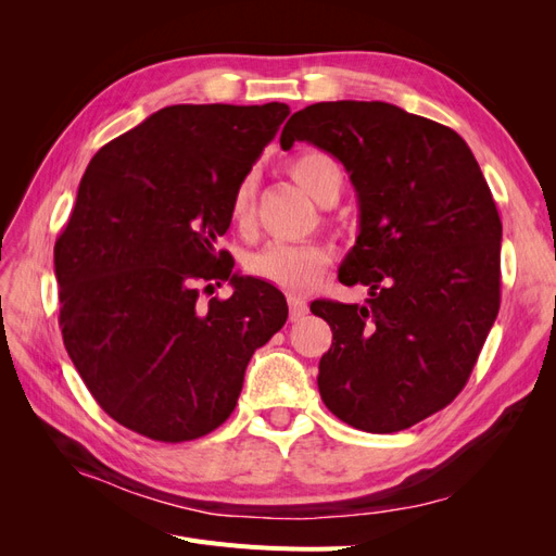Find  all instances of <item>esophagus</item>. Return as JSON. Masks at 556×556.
Returning <instances> with one entry per match:
<instances>
[{
  "label": "esophagus",
  "instance_id": "obj_1",
  "mask_svg": "<svg viewBox=\"0 0 556 556\" xmlns=\"http://www.w3.org/2000/svg\"><path fill=\"white\" fill-rule=\"evenodd\" d=\"M288 304H290V319H292V323H299V319L308 313V304L296 294L288 296Z\"/></svg>",
  "mask_w": 556,
  "mask_h": 556
}]
</instances>
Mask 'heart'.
I'll return each instance as SVG.
<instances>
[{
  "instance_id": "b5f03b06",
  "label": "heart",
  "mask_w": 556,
  "mask_h": 556,
  "mask_svg": "<svg viewBox=\"0 0 556 556\" xmlns=\"http://www.w3.org/2000/svg\"><path fill=\"white\" fill-rule=\"evenodd\" d=\"M288 169L292 178L301 185L308 197L317 204H325L329 199H339L343 188V172L339 162L323 150H306L299 153ZM252 199H255V180L245 176L229 199V220L237 229H245L252 217ZM331 255L325 245L319 243H282L274 241L262 250L252 252L245 266L248 274L264 282H271L280 290L299 292L306 290L308 285L325 271Z\"/></svg>"
}]
</instances>
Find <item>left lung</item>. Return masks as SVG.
Listing matches in <instances>:
<instances>
[{
  "label": "left lung",
  "instance_id": "obj_1",
  "mask_svg": "<svg viewBox=\"0 0 556 556\" xmlns=\"http://www.w3.org/2000/svg\"><path fill=\"white\" fill-rule=\"evenodd\" d=\"M308 141L350 174L359 237L339 268L366 306L313 301L333 341L319 359L325 406L345 425L392 433L454 401L501 306V217L457 131L384 102L296 111L280 148Z\"/></svg>",
  "mask_w": 556,
  "mask_h": 556
}]
</instances>
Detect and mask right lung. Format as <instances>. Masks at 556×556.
Instances as JSON below:
<instances>
[{"instance_id":"obj_1","label":"right lung","mask_w":556,"mask_h":556,"mask_svg":"<svg viewBox=\"0 0 556 556\" xmlns=\"http://www.w3.org/2000/svg\"><path fill=\"white\" fill-rule=\"evenodd\" d=\"M288 115L278 102L166 106L99 148L80 178L55 243L62 339L104 413L146 439L220 427L252 352L288 319L274 285L231 274L215 250L233 188ZM220 279L235 294L201 302L195 285Z\"/></svg>"}]
</instances>
